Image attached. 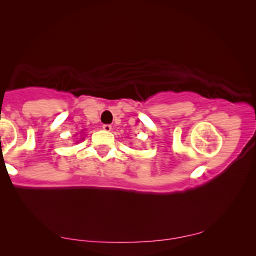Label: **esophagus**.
Here are the masks:
<instances>
[{"label":"esophagus","mask_w":256,"mask_h":256,"mask_svg":"<svg viewBox=\"0 0 256 256\" xmlns=\"http://www.w3.org/2000/svg\"><path fill=\"white\" fill-rule=\"evenodd\" d=\"M102 130H104V131H106V132H110L112 130V125L110 124H104Z\"/></svg>","instance_id":"esophagus-1"}]
</instances>
